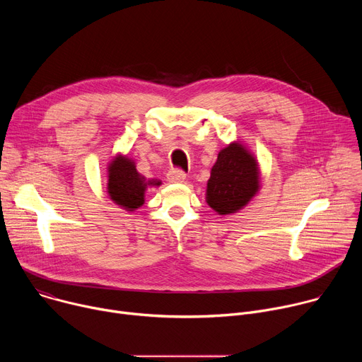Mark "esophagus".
<instances>
[{
	"instance_id": "esophagus-1",
	"label": "esophagus",
	"mask_w": 362,
	"mask_h": 362,
	"mask_svg": "<svg viewBox=\"0 0 362 362\" xmlns=\"http://www.w3.org/2000/svg\"><path fill=\"white\" fill-rule=\"evenodd\" d=\"M185 179H186V173L180 169H172L168 173V180L170 183H182V182H185Z\"/></svg>"
}]
</instances>
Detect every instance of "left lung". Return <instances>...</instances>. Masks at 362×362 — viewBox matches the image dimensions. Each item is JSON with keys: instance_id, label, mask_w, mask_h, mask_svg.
Instances as JSON below:
<instances>
[{"instance_id": "8db88e82", "label": "left lung", "mask_w": 362, "mask_h": 362, "mask_svg": "<svg viewBox=\"0 0 362 362\" xmlns=\"http://www.w3.org/2000/svg\"><path fill=\"white\" fill-rule=\"evenodd\" d=\"M259 165L239 141H233L218 154L206 187V202L219 215L243 209L259 190Z\"/></svg>"}]
</instances>
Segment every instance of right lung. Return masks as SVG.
I'll return each mask as SVG.
<instances>
[{
    "instance_id": "right-lung-1",
    "label": "right lung",
    "mask_w": 362,
    "mask_h": 362,
    "mask_svg": "<svg viewBox=\"0 0 362 362\" xmlns=\"http://www.w3.org/2000/svg\"><path fill=\"white\" fill-rule=\"evenodd\" d=\"M107 193L110 199L126 211H136L144 203L147 186H160V180H146L136 169V165L127 156H117L107 168Z\"/></svg>"
}]
</instances>
